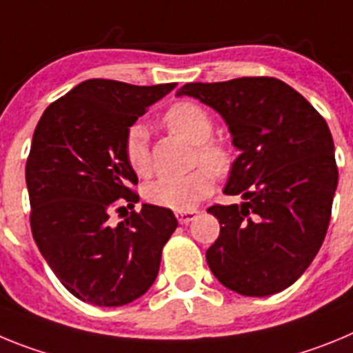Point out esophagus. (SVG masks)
<instances>
[{"label":"esophagus","instance_id":"esophagus-1","mask_svg":"<svg viewBox=\"0 0 353 353\" xmlns=\"http://www.w3.org/2000/svg\"><path fill=\"white\" fill-rule=\"evenodd\" d=\"M174 215H176V219H179L180 224H187L191 223L196 215H198V210H176Z\"/></svg>","mask_w":353,"mask_h":353}]
</instances>
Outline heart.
<instances>
[{
	"label": "heart",
	"instance_id": "b5f03b06",
	"mask_svg": "<svg viewBox=\"0 0 353 353\" xmlns=\"http://www.w3.org/2000/svg\"><path fill=\"white\" fill-rule=\"evenodd\" d=\"M162 123L170 132L196 145V162L205 166L183 176L159 179L148 183L145 194L148 201L173 210H191L214 187V174L226 176L235 164V152L230 145L212 139L214 121L208 111L191 101H180L166 111ZM123 157L134 173L146 179L152 173V155L148 134L141 125H132L123 138Z\"/></svg>",
	"mask_w": 353,
	"mask_h": 353
}]
</instances>
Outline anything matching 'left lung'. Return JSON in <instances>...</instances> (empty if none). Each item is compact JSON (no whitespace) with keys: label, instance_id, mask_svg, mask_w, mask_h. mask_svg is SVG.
<instances>
[{"label":"left lung","instance_id":"obj_1","mask_svg":"<svg viewBox=\"0 0 353 353\" xmlns=\"http://www.w3.org/2000/svg\"><path fill=\"white\" fill-rule=\"evenodd\" d=\"M226 120L240 150L224 194L244 203L214 205L221 233L207 251L226 288L267 297L288 288L322 248L338 187L334 141L325 120L276 77L187 83Z\"/></svg>","mask_w":353,"mask_h":353}]
</instances>
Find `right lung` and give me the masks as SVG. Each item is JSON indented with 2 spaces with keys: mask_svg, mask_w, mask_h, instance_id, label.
Here are the masks:
<instances>
[{
  "mask_svg": "<svg viewBox=\"0 0 353 353\" xmlns=\"http://www.w3.org/2000/svg\"><path fill=\"white\" fill-rule=\"evenodd\" d=\"M176 83L136 86L88 79L52 102L26 161L31 233L61 285L95 305H123L154 285L162 248L179 223L170 208L138 203L123 138Z\"/></svg>",
  "mask_w": 353,
  "mask_h": 353,
  "instance_id": "1",
  "label": "right lung"
}]
</instances>
